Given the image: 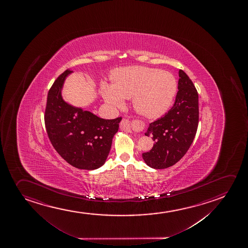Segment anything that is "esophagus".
Listing matches in <instances>:
<instances>
[{
    "label": "esophagus",
    "instance_id": "1",
    "mask_svg": "<svg viewBox=\"0 0 248 248\" xmlns=\"http://www.w3.org/2000/svg\"><path fill=\"white\" fill-rule=\"evenodd\" d=\"M120 127H121V129H122L123 131H125V132H131V125H130V123H129L127 120H123V122L121 123Z\"/></svg>",
    "mask_w": 248,
    "mask_h": 248
}]
</instances>
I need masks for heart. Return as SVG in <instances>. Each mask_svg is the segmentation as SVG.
Segmentation results:
<instances>
[{
    "label": "heart",
    "instance_id": "heart-1",
    "mask_svg": "<svg viewBox=\"0 0 248 248\" xmlns=\"http://www.w3.org/2000/svg\"><path fill=\"white\" fill-rule=\"evenodd\" d=\"M177 92V81L169 72L145 66L118 70L112 83L104 82L100 93L109 108H120L124 99H132L137 112L147 118H159L170 108Z\"/></svg>",
    "mask_w": 248,
    "mask_h": 248
}]
</instances>
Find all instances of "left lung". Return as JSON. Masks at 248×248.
Instances as JSON below:
<instances>
[{
	"mask_svg": "<svg viewBox=\"0 0 248 248\" xmlns=\"http://www.w3.org/2000/svg\"><path fill=\"white\" fill-rule=\"evenodd\" d=\"M178 92L171 109L150 123L145 135L152 136V149L142 154L146 165L165 169L175 165L187 152L198 125V94L194 84L179 71Z\"/></svg>",
	"mask_w": 248,
	"mask_h": 248,
	"instance_id": "obj_1",
	"label": "left lung"
}]
</instances>
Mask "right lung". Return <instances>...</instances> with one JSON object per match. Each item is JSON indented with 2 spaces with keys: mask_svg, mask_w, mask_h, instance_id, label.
I'll use <instances>...</instances> for the list:
<instances>
[{
  "mask_svg": "<svg viewBox=\"0 0 248 248\" xmlns=\"http://www.w3.org/2000/svg\"><path fill=\"white\" fill-rule=\"evenodd\" d=\"M72 73L66 70L49 90L46 128L56 152L68 164L75 168L93 170L106 163L122 118L102 119L65 101L62 91L65 80Z\"/></svg>",
  "mask_w": 248,
  "mask_h": 248,
  "instance_id": "1",
  "label": "right lung"
}]
</instances>
